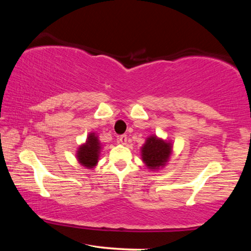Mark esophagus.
Segmentation results:
<instances>
[{
  "label": "esophagus",
  "instance_id": "esophagus-1",
  "mask_svg": "<svg viewBox=\"0 0 251 251\" xmlns=\"http://www.w3.org/2000/svg\"><path fill=\"white\" fill-rule=\"evenodd\" d=\"M118 141H120L121 144H123V145H125V144L127 143V135H121L120 137H118Z\"/></svg>",
  "mask_w": 251,
  "mask_h": 251
}]
</instances>
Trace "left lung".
I'll use <instances>...</instances> for the list:
<instances>
[{"label":"left lung","instance_id":"obj_1","mask_svg":"<svg viewBox=\"0 0 251 251\" xmlns=\"http://www.w3.org/2000/svg\"><path fill=\"white\" fill-rule=\"evenodd\" d=\"M172 154V144L151 136L142 147V158L146 166L151 169L164 167Z\"/></svg>","mask_w":251,"mask_h":251}]
</instances>
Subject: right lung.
<instances>
[{
  "label": "right lung",
  "mask_w": 251,
  "mask_h": 251,
  "mask_svg": "<svg viewBox=\"0 0 251 251\" xmlns=\"http://www.w3.org/2000/svg\"><path fill=\"white\" fill-rule=\"evenodd\" d=\"M100 151V144L99 138L94 133L88 135L87 141L84 145L80 146L77 151V159L83 166L87 168H93L96 166L99 161Z\"/></svg>",
  "instance_id": "1"
}]
</instances>
